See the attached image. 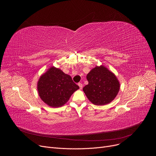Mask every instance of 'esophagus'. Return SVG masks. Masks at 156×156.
Masks as SVG:
<instances>
[{
	"label": "esophagus",
	"mask_w": 156,
	"mask_h": 156,
	"mask_svg": "<svg viewBox=\"0 0 156 156\" xmlns=\"http://www.w3.org/2000/svg\"><path fill=\"white\" fill-rule=\"evenodd\" d=\"M78 84V86H79V87L80 88V90H81V89L83 88V84L81 83H79Z\"/></svg>",
	"instance_id": "1"
}]
</instances>
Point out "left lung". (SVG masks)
Masks as SVG:
<instances>
[{
	"label": "left lung",
	"mask_w": 156,
	"mask_h": 156,
	"mask_svg": "<svg viewBox=\"0 0 156 156\" xmlns=\"http://www.w3.org/2000/svg\"><path fill=\"white\" fill-rule=\"evenodd\" d=\"M88 84L83 90L93 104L104 105L112 102L119 92L120 84L115 75L104 65L96 66L86 76Z\"/></svg>",
	"instance_id": "8db88e82"
}]
</instances>
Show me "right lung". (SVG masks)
<instances>
[{
    "instance_id": "right-lung-1",
    "label": "right lung",
    "mask_w": 156,
    "mask_h": 156,
    "mask_svg": "<svg viewBox=\"0 0 156 156\" xmlns=\"http://www.w3.org/2000/svg\"><path fill=\"white\" fill-rule=\"evenodd\" d=\"M79 88L70 75L55 66H51L42 74L37 83L38 94L41 100L54 108L65 104Z\"/></svg>"
}]
</instances>
